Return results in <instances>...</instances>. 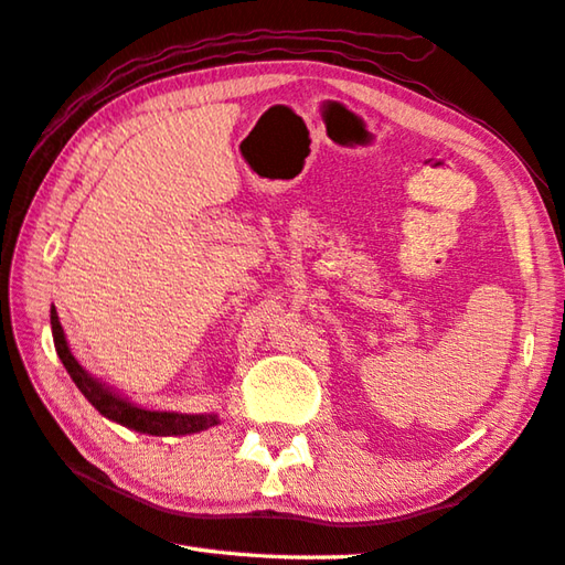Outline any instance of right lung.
Segmentation results:
<instances>
[{
  "label": "right lung",
  "mask_w": 565,
  "mask_h": 565,
  "mask_svg": "<svg viewBox=\"0 0 565 565\" xmlns=\"http://www.w3.org/2000/svg\"><path fill=\"white\" fill-rule=\"evenodd\" d=\"M51 333H54L56 353L61 358V363H64L66 373L71 375V381L76 383V387L84 393L88 403L94 405L100 415L113 419V423L156 437L202 433V429H210L220 423L217 413H162V409H146L130 403L126 395L116 393L110 385L100 383L98 377L90 375L86 367L76 361L74 353H71L56 309H51Z\"/></svg>",
  "instance_id": "add662e5"
}]
</instances>
